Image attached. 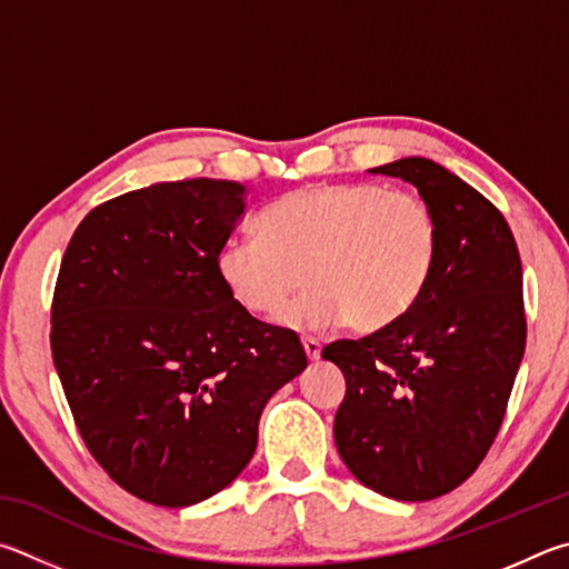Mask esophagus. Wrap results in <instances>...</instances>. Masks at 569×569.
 Returning a JSON list of instances; mask_svg holds the SVG:
<instances>
[{
	"mask_svg": "<svg viewBox=\"0 0 569 569\" xmlns=\"http://www.w3.org/2000/svg\"><path fill=\"white\" fill-rule=\"evenodd\" d=\"M302 347H305V355L307 360H320V352H322V345L315 340V337H302Z\"/></svg>",
	"mask_w": 569,
	"mask_h": 569,
	"instance_id": "obj_1",
	"label": "esophagus"
}]
</instances>
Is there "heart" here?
<instances>
[{
    "instance_id": "b5f03b06",
    "label": "heart",
    "mask_w": 569,
    "mask_h": 569,
    "mask_svg": "<svg viewBox=\"0 0 569 569\" xmlns=\"http://www.w3.org/2000/svg\"><path fill=\"white\" fill-rule=\"evenodd\" d=\"M440 249L430 204L380 184H310L274 199L259 234L229 239L217 269L232 300L264 320L312 287L284 325L327 330L347 320L380 332L420 300Z\"/></svg>"
}]
</instances>
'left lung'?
<instances>
[{"label":"left lung","mask_w":569,"mask_h":569,"mask_svg":"<svg viewBox=\"0 0 569 569\" xmlns=\"http://www.w3.org/2000/svg\"><path fill=\"white\" fill-rule=\"evenodd\" d=\"M370 172L417 187L440 249L402 320L322 350L347 382L335 442L365 487L425 502L462 485L500 432L527 340L522 262L500 209L450 169L405 157Z\"/></svg>","instance_id":"obj_1"}]
</instances>
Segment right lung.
<instances>
[{
    "label": "right lung",
    "instance_id": "add662e5",
    "mask_svg": "<svg viewBox=\"0 0 569 569\" xmlns=\"http://www.w3.org/2000/svg\"><path fill=\"white\" fill-rule=\"evenodd\" d=\"M244 192L199 177L119 194L59 267L49 340L77 430L119 487L159 507L224 490L269 397L307 367L300 337L259 322L219 277Z\"/></svg>",
    "mask_w": 569,
    "mask_h": 569
}]
</instances>
